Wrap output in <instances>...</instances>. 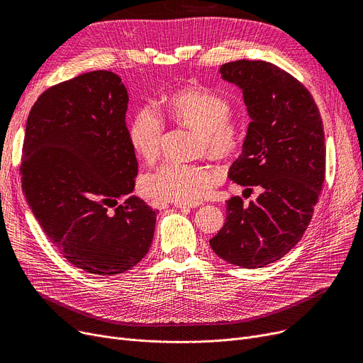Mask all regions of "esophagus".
<instances>
[{"mask_svg":"<svg viewBox=\"0 0 363 363\" xmlns=\"http://www.w3.org/2000/svg\"><path fill=\"white\" fill-rule=\"evenodd\" d=\"M196 206H199V203H194V204H184V203H175V207H178L179 211H184V212H188V211H191L193 207H196Z\"/></svg>","mask_w":363,"mask_h":363,"instance_id":"34e87169","label":"esophagus"}]
</instances>
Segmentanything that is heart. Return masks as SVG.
<instances>
[{"label": "heart", "instance_id": "1", "mask_svg": "<svg viewBox=\"0 0 363 363\" xmlns=\"http://www.w3.org/2000/svg\"><path fill=\"white\" fill-rule=\"evenodd\" d=\"M226 95L199 85L177 89L166 104V116L177 125L197 129V156L228 160L238 155L244 141V126L233 114ZM129 143L145 163H155L163 148L166 126L160 114L148 106L141 107L129 123ZM219 178L207 164L167 162L148 172L141 179L143 191L164 201L191 204L199 201Z\"/></svg>", "mask_w": 363, "mask_h": 363}]
</instances>
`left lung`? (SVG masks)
<instances>
[{"mask_svg": "<svg viewBox=\"0 0 363 363\" xmlns=\"http://www.w3.org/2000/svg\"><path fill=\"white\" fill-rule=\"evenodd\" d=\"M220 73L241 88L252 119L228 177L260 194L247 206L228 200L225 225L208 242L223 260L255 269L287 255L308 230L325 181V133L309 89L278 66L237 60Z\"/></svg>", "mask_w": 363, "mask_h": 363, "instance_id": "obj_1", "label": "left lung"}]
</instances>
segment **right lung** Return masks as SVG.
I'll use <instances>...</instances> for the list:
<instances>
[{
	"label": "right lung",
	"mask_w": 363,
	"mask_h": 363,
	"mask_svg": "<svg viewBox=\"0 0 363 363\" xmlns=\"http://www.w3.org/2000/svg\"><path fill=\"white\" fill-rule=\"evenodd\" d=\"M128 91L110 70L44 91L30 108L21 166L28 204L76 268L129 271L148 252L157 212L132 196L138 162L125 122Z\"/></svg>",
	"instance_id": "right-lung-1"
}]
</instances>
